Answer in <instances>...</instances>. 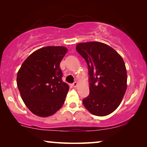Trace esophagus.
<instances>
[{"mask_svg":"<svg viewBox=\"0 0 147 147\" xmlns=\"http://www.w3.org/2000/svg\"><path fill=\"white\" fill-rule=\"evenodd\" d=\"M77 85H78V83L77 82V81H75V82H74L73 83H72V86H73L74 87H77Z\"/></svg>","mask_w":147,"mask_h":147,"instance_id":"obj_1","label":"esophagus"}]
</instances>
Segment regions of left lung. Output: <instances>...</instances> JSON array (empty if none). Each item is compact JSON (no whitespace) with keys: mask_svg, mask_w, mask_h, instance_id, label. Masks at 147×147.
Instances as JSON below:
<instances>
[{"mask_svg":"<svg viewBox=\"0 0 147 147\" xmlns=\"http://www.w3.org/2000/svg\"><path fill=\"white\" fill-rule=\"evenodd\" d=\"M76 50L88 66L90 94L83 104L92 114L106 116L117 109L127 89V71L121 56L100 42H81Z\"/></svg>","mask_w":147,"mask_h":147,"instance_id":"obj_1","label":"left lung"}]
</instances>
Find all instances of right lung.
Here are the masks:
<instances>
[{"instance_id": "obj_1", "label": "right lung", "mask_w": 147, "mask_h": 147, "mask_svg": "<svg viewBox=\"0 0 147 147\" xmlns=\"http://www.w3.org/2000/svg\"><path fill=\"white\" fill-rule=\"evenodd\" d=\"M67 51L62 46L40 48L27 57L18 72L22 100L37 116H51L64 105L69 86L63 82L60 64Z\"/></svg>"}]
</instances>
